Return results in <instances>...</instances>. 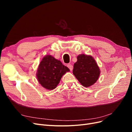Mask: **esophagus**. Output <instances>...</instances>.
Wrapping results in <instances>:
<instances>
[{
	"mask_svg": "<svg viewBox=\"0 0 132 132\" xmlns=\"http://www.w3.org/2000/svg\"><path fill=\"white\" fill-rule=\"evenodd\" d=\"M67 67L69 68V69H70V71H72L73 70V66L71 64H68L67 65Z\"/></svg>",
	"mask_w": 132,
	"mask_h": 132,
	"instance_id": "obj_1",
	"label": "esophagus"
}]
</instances>
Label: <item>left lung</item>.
Listing matches in <instances>:
<instances>
[{"instance_id": "1", "label": "left lung", "mask_w": 132, "mask_h": 132, "mask_svg": "<svg viewBox=\"0 0 132 132\" xmlns=\"http://www.w3.org/2000/svg\"><path fill=\"white\" fill-rule=\"evenodd\" d=\"M77 61L74 65L73 73L80 84L89 87L98 79L100 70L95 60L90 55H79Z\"/></svg>"}]
</instances>
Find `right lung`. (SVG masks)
<instances>
[{
  "label": "right lung",
  "instance_id": "1",
  "mask_svg": "<svg viewBox=\"0 0 132 132\" xmlns=\"http://www.w3.org/2000/svg\"><path fill=\"white\" fill-rule=\"evenodd\" d=\"M70 70L52 55H46L40 61L37 72L39 84L46 89L53 90L59 84L62 77Z\"/></svg>",
  "mask_w": 132,
  "mask_h": 132
}]
</instances>
